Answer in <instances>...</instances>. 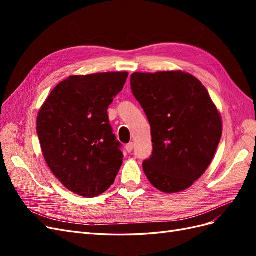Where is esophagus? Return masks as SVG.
Here are the masks:
<instances>
[{
  "instance_id": "obj_1",
  "label": "esophagus",
  "mask_w": 256,
  "mask_h": 256,
  "mask_svg": "<svg viewBox=\"0 0 256 256\" xmlns=\"http://www.w3.org/2000/svg\"><path fill=\"white\" fill-rule=\"evenodd\" d=\"M134 143L132 142H130V143H128L127 145H126V150L128 152H132V150H134Z\"/></svg>"
}]
</instances>
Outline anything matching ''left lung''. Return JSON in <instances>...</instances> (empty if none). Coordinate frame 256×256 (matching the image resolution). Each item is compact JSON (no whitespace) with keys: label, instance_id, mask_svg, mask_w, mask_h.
<instances>
[{"label":"left lung","instance_id":"left-lung-1","mask_svg":"<svg viewBox=\"0 0 256 256\" xmlns=\"http://www.w3.org/2000/svg\"><path fill=\"white\" fill-rule=\"evenodd\" d=\"M130 85L152 130L146 177L166 193L189 188L210 164L222 136L221 116L207 90L182 72H134Z\"/></svg>","mask_w":256,"mask_h":256}]
</instances>
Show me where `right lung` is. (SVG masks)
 <instances>
[{
	"label": "right lung",
	"mask_w": 256,
	"mask_h": 256,
	"mask_svg": "<svg viewBox=\"0 0 256 256\" xmlns=\"http://www.w3.org/2000/svg\"><path fill=\"white\" fill-rule=\"evenodd\" d=\"M128 72L72 76L53 88L37 116L48 166L76 194L94 198L111 187L122 164L108 108Z\"/></svg>",
	"instance_id": "1"
}]
</instances>
